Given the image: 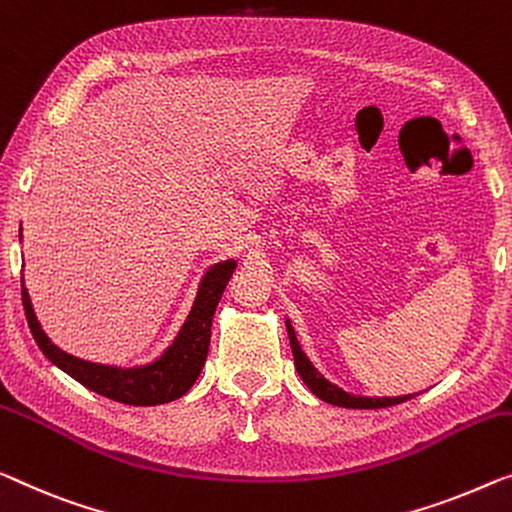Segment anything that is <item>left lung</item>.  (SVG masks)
<instances>
[{"instance_id": "8db88e82", "label": "left lung", "mask_w": 512, "mask_h": 512, "mask_svg": "<svg viewBox=\"0 0 512 512\" xmlns=\"http://www.w3.org/2000/svg\"><path fill=\"white\" fill-rule=\"evenodd\" d=\"M285 326L289 335V345H292V354H294V368L299 372V377L305 381V386H308L319 400L335 404V407H347V409H381V407H393V404H400L414 398V395H400V398H370V395L347 393L345 388L331 384V381L326 379L315 365H312L310 358L305 356V352L301 349L299 340H296L294 326L289 319H285Z\"/></svg>"}]
</instances>
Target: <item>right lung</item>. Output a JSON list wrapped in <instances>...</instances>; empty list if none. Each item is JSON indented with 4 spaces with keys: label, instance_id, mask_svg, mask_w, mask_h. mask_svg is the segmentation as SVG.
<instances>
[{
    "label": "right lung",
    "instance_id": "right-lung-1",
    "mask_svg": "<svg viewBox=\"0 0 512 512\" xmlns=\"http://www.w3.org/2000/svg\"><path fill=\"white\" fill-rule=\"evenodd\" d=\"M234 269L236 259H225V262L209 266L200 278L193 305H190L188 315L179 326L174 340L154 361L144 365H128V368L85 361V358H78L59 349L48 338V333L43 331L41 322H38L25 280H22V303H25V315L36 345L41 347V352L48 356L52 365H57L68 377L80 381L82 386L103 395V398L121 404H133V407H156V404L172 402L186 395L193 388L197 377H200L202 365L209 354L213 315H216L218 301Z\"/></svg>",
    "mask_w": 512,
    "mask_h": 512
}]
</instances>
